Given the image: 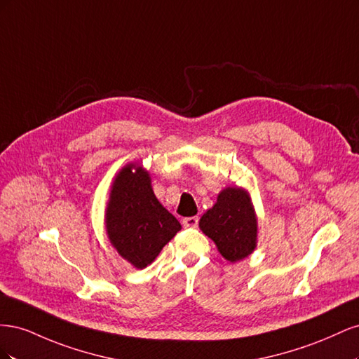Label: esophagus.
I'll list each match as a JSON object with an SVG mask.
<instances>
[{
    "instance_id": "obj_1",
    "label": "esophagus",
    "mask_w": 359,
    "mask_h": 359,
    "mask_svg": "<svg viewBox=\"0 0 359 359\" xmlns=\"http://www.w3.org/2000/svg\"><path fill=\"white\" fill-rule=\"evenodd\" d=\"M182 224H184V227H198V224H199V219L198 217H186V219L182 220Z\"/></svg>"
}]
</instances>
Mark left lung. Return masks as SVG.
I'll list each match as a JSON object with an SVG mask.
<instances>
[{"label":"left lung","instance_id":"8db88e82","mask_svg":"<svg viewBox=\"0 0 359 359\" xmlns=\"http://www.w3.org/2000/svg\"><path fill=\"white\" fill-rule=\"evenodd\" d=\"M199 227L229 262L243 260L256 248V212L248 193L241 187L222 190L212 208L201 217Z\"/></svg>","mask_w":359,"mask_h":359}]
</instances>
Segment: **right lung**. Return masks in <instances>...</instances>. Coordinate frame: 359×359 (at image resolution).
<instances>
[{"mask_svg": "<svg viewBox=\"0 0 359 359\" xmlns=\"http://www.w3.org/2000/svg\"><path fill=\"white\" fill-rule=\"evenodd\" d=\"M104 219L111 244L139 269L154 262L181 229L180 222L156 198L149 173L136 163L124 166L115 177Z\"/></svg>", "mask_w": 359, "mask_h": 359, "instance_id": "add662e5", "label": "right lung"}]
</instances>
